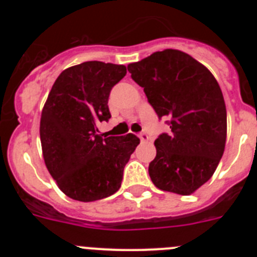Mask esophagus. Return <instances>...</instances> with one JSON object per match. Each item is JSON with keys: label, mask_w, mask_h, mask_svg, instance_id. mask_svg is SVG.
<instances>
[{"label": "esophagus", "mask_w": 257, "mask_h": 257, "mask_svg": "<svg viewBox=\"0 0 257 257\" xmlns=\"http://www.w3.org/2000/svg\"><path fill=\"white\" fill-rule=\"evenodd\" d=\"M139 138H140V140H142L143 143H147L149 140V135L147 133H142L139 135Z\"/></svg>", "instance_id": "obj_1"}]
</instances>
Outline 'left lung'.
Wrapping results in <instances>:
<instances>
[{
	"instance_id": "1",
	"label": "left lung",
	"mask_w": 257,
	"mask_h": 257,
	"mask_svg": "<svg viewBox=\"0 0 257 257\" xmlns=\"http://www.w3.org/2000/svg\"><path fill=\"white\" fill-rule=\"evenodd\" d=\"M170 134L156 139L149 176L158 189L189 196L211 179L226 142V108L210 70L180 50L166 49L127 65Z\"/></svg>"
}]
</instances>
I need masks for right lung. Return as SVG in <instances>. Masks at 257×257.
I'll use <instances>...</instances> for the list:
<instances>
[{"label":"right lung","mask_w":257,"mask_h":257,"mask_svg":"<svg viewBox=\"0 0 257 257\" xmlns=\"http://www.w3.org/2000/svg\"><path fill=\"white\" fill-rule=\"evenodd\" d=\"M124 65L85 61L64 69L45 103L40 136L45 165L69 198L94 202L119 189L123 169L139 138L99 135L110 118L108 97L126 76Z\"/></svg>","instance_id":"obj_1"}]
</instances>
